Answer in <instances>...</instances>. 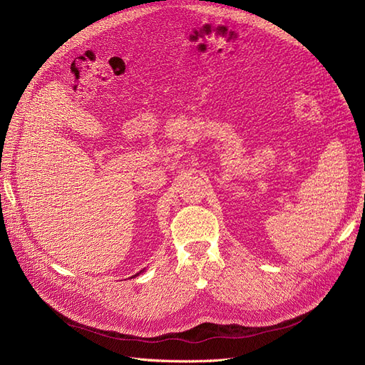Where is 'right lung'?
<instances>
[{
  "instance_id": "1",
  "label": "right lung",
  "mask_w": 365,
  "mask_h": 365,
  "mask_svg": "<svg viewBox=\"0 0 365 365\" xmlns=\"http://www.w3.org/2000/svg\"><path fill=\"white\" fill-rule=\"evenodd\" d=\"M140 273H142V272H140ZM140 273H137V274H140ZM137 274H135V276H137Z\"/></svg>"
}]
</instances>
